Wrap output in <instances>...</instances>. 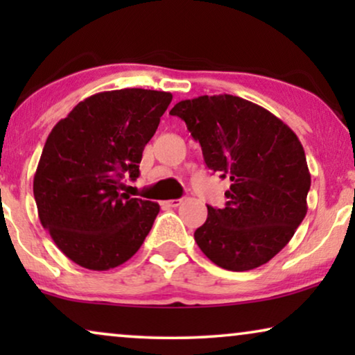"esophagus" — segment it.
I'll return each instance as SVG.
<instances>
[{
	"label": "esophagus",
	"mask_w": 355,
	"mask_h": 355,
	"mask_svg": "<svg viewBox=\"0 0 355 355\" xmlns=\"http://www.w3.org/2000/svg\"><path fill=\"white\" fill-rule=\"evenodd\" d=\"M179 205H181V200H179V198H173V200H168V202H166V207L176 208V207H179Z\"/></svg>",
	"instance_id": "esophagus-1"
}]
</instances>
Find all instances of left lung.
Returning a JSON list of instances; mask_svg holds the SVG:
<instances>
[{"label":"left lung","instance_id":"8db88e82","mask_svg":"<svg viewBox=\"0 0 355 355\" xmlns=\"http://www.w3.org/2000/svg\"><path fill=\"white\" fill-rule=\"evenodd\" d=\"M169 114L186 121L211 171L230 178L225 208L207 205L193 232L213 263L259 268L291 241L307 215L310 173L294 130L268 110L234 95L182 100Z\"/></svg>","mask_w":355,"mask_h":355}]
</instances>
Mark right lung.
I'll return each instance as SVG.
<instances>
[{"instance_id":"add662e5","label":"right lung","mask_w":355,"mask_h":355,"mask_svg":"<svg viewBox=\"0 0 355 355\" xmlns=\"http://www.w3.org/2000/svg\"><path fill=\"white\" fill-rule=\"evenodd\" d=\"M171 100L169 92H100L51 129L33 197L42 226L74 263L111 270L144 244L159 205L121 193V181L139 178L145 145Z\"/></svg>"}]
</instances>
